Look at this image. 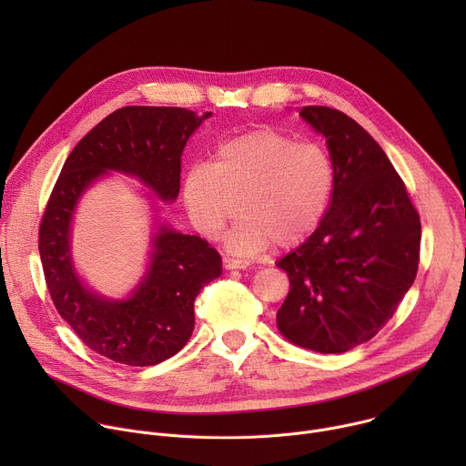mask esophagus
I'll return each mask as SVG.
<instances>
[{
  "label": "esophagus",
  "mask_w": 466,
  "mask_h": 466,
  "mask_svg": "<svg viewBox=\"0 0 466 466\" xmlns=\"http://www.w3.org/2000/svg\"><path fill=\"white\" fill-rule=\"evenodd\" d=\"M223 268L227 271H232V269H247L248 268V261L243 259V258H230V256H225L223 258Z\"/></svg>",
  "instance_id": "obj_1"
}]
</instances>
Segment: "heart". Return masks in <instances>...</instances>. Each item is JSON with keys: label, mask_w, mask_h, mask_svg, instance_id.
Here are the masks:
<instances>
[{"label": "heart", "mask_w": 466, "mask_h": 466, "mask_svg": "<svg viewBox=\"0 0 466 466\" xmlns=\"http://www.w3.org/2000/svg\"><path fill=\"white\" fill-rule=\"evenodd\" d=\"M334 187L336 167L320 144L256 128L223 142L212 166H193L182 193L193 227L207 238L219 234L239 198L243 218L227 232L225 245L247 256L273 243H306L326 219Z\"/></svg>", "instance_id": "1"}]
</instances>
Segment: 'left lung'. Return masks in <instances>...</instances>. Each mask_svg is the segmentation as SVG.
I'll return each mask as SVG.
<instances>
[{
    "label": "left lung",
    "mask_w": 466,
    "mask_h": 466,
    "mask_svg": "<svg viewBox=\"0 0 466 466\" xmlns=\"http://www.w3.org/2000/svg\"><path fill=\"white\" fill-rule=\"evenodd\" d=\"M300 116L326 138L336 187L320 228L277 263L289 277L277 324L299 347L341 354L372 339L415 282L420 218L360 123L329 106Z\"/></svg>",
    "instance_id": "left-lung-1"
}]
</instances>
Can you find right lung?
<instances>
[{
    "label": "right lung",
    "instance_id": "right-lung-1",
    "mask_svg": "<svg viewBox=\"0 0 466 466\" xmlns=\"http://www.w3.org/2000/svg\"><path fill=\"white\" fill-rule=\"evenodd\" d=\"M210 116L178 106H123L76 146L49 195L38 250L51 300L88 349L116 363L157 365L187 343L193 302L221 275V256L203 238L160 227L138 284L119 297H105L88 289L74 269V210L88 186L108 171L137 177L162 201H175L186 142Z\"/></svg>",
    "mask_w": 466,
    "mask_h": 466
}]
</instances>
